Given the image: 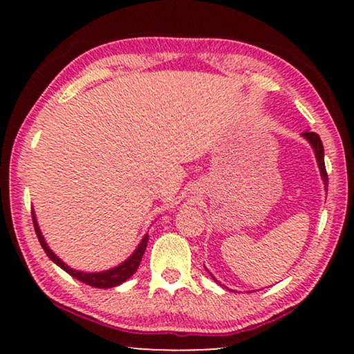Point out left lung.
<instances>
[{"label": "left lung", "instance_id": "obj_1", "mask_svg": "<svg viewBox=\"0 0 354 354\" xmlns=\"http://www.w3.org/2000/svg\"><path fill=\"white\" fill-rule=\"evenodd\" d=\"M301 137H304V139L309 142V145L313 147V149H314V154H315V159H317V165H319V170H320V176L323 179V184H325V189L328 190V175H326V169H325V153H323V143L320 140V137H319V134L310 133V131H306V133H303ZM206 270H207V268H206ZM209 274H211V273H209ZM211 277H212V274H211ZM212 279L217 284H220L218 281L215 279V277H212Z\"/></svg>", "mask_w": 354, "mask_h": 354}]
</instances>
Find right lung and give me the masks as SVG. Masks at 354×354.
I'll return each mask as SVG.
<instances>
[{"instance_id":"1","label":"right lung","mask_w":354,"mask_h":354,"mask_svg":"<svg viewBox=\"0 0 354 354\" xmlns=\"http://www.w3.org/2000/svg\"><path fill=\"white\" fill-rule=\"evenodd\" d=\"M32 221H34V227H35V234L39 237V242L41 245V248L45 250L46 256L50 257V259L62 268L64 272H67L70 277L76 278L77 281H81V283H86L92 287H98V289H111V287H117L120 284H123L124 281H128L133 274L137 272V268L140 266V261L143 257V253H145V248H147V243H148V234L143 236V239L140 241V243L137 245V248L134 250V253L131 254L128 259H124L120 266L109 268V270H104V272H80V270H75V268H71L70 266H67L61 257L56 256L55 251H53L50 247H48V243L45 241L44 234H41L39 223H37V218H35V212L32 209Z\"/></svg>"}]
</instances>
